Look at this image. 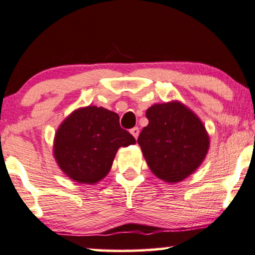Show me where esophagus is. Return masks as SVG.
<instances>
[{
	"label": "esophagus",
	"mask_w": 255,
	"mask_h": 255,
	"mask_svg": "<svg viewBox=\"0 0 255 255\" xmlns=\"http://www.w3.org/2000/svg\"><path fill=\"white\" fill-rule=\"evenodd\" d=\"M130 132H131V134H132V136L137 139V138H138V134H139V128H131Z\"/></svg>",
	"instance_id": "34e87169"
}]
</instances>
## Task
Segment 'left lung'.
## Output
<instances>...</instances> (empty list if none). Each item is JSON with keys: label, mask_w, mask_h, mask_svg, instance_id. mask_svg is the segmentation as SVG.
<instances>
[{"label": "left lung", "mask_w": 255, "mask_h": 255, "mask_svg": "<svg viewBox=\"0 0 255 255\" xmlns=\"http://www.w3.org/2000/svg\"><path fill=\"white\" fill-rule=\"evenodd\" d=\"M147 127L137 142L150 170L176 183L193 174L209 149V137L200 118L180 102L155 104L146 110Z\"/></svg>", "instance_id": "left-lung-1"}]
</instances>
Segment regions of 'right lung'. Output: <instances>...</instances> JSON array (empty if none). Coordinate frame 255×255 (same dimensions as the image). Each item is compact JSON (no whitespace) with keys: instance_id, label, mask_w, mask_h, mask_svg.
I'll return each mask as SVG.
<instances>
[{"instance_id":"1","label":"right lung","mask_w":255,"mask_h":255,"mask_svg":"<svg viewBox=\"0 0 255 255\" xmlns=\"http://www.w3.org/2000/svg\"><path fill=\"white\" fill-rule=\"evenodd\" d=\"M134 143L132 134L121 128L117 113L87 106L61 123L54 138V157L72 180L94 184L109 174L119 147Z\"/></svg>"}]
</instances>
